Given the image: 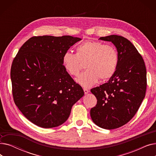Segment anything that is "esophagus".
<instances>
[{
	"mask_svg": "<svg viewBox=\"0 0 156 156\" xmlns=\"http://www.w3.org/2000/svg\"><path fill=\"white\" fill-rule=\"evenodd\" d=\"M83 90H84V93H85V94H87L89 92H90V90L88 89H87V88H83Z\"/></svg>",
	"mask_w": 156,
	"mask_h": 156,
	"instance_id": "esophagus-1",
	"label": "esophagus"
}]
</instances>
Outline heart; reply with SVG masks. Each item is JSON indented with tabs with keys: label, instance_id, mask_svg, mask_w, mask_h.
Returning a JSON list of instances; mask_svg holds the SVG:
<instances>
[{
	"label": "heart",
	"instance_id": "b5f03b06",
	"mask_svg": "<svg viewBox=\"0 0 156 156\" xmlns=\"http://www.w3.org/2000/svg\"><path fill=\"white\" fill-rule=\"evenodd\" d=\"M65 69L71 76H77L85 62L87 68L77 78V82L84 87L95 84L101 78L102 80L111 78L115 73L118 64V54L116 48L100 42L87 40L78 45L76 54L65 52L62 58Z\"/></svg>",
	"mask_w": 156,
	"mask_h": 156
}]
</instances>
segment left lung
Instances as JSON below:
<instances>
[{
	"mask_svg": "<svg viewBox=\"0 0 156 156\" xmlns=\"http://www.w3.org/2000/svg\"><path fill=\"white\" fill-rule=\"evenodd\" d=\"M99 39L116 46L118 64L107 83L91 89L97 102L90 116L98 126L112 129L126 124L140 108L145 96L147 71L142 55L128 39L116 35Z\"/></svg>",
	"mask_w": 156,
	"mask_h": 156,
	"instance_id": "obj_1",
	"label": "left lung"
}]
</instances>
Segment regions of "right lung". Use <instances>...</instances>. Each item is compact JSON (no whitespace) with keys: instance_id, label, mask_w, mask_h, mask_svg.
Masks as SVG:
<instances>
[{"instance_id":"obj_1","label":"right lung","mask_w":156,"mask_h":156,"mask_svg":"<svg viewBox=\"0 0 156 156\" xmlns=\"http://www.w3.org/2000/svg\"><path fill=\"white\" fill-rule=\"evenodd\" d=\"M81 40L69 35L33 37L14 57L11 69L13 99L34 124L44 128L62 125L84 95L62 61L64 52Z\"/></svg>"}]
</instances>
